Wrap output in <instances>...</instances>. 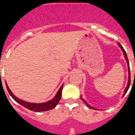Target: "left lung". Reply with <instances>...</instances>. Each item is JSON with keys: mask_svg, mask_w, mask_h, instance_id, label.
<instances>
[{"mask_svg": "<svg viewBox=\"0 0 135 135\" xmlns=\"http://www.w3.org/2000/svg\"><path fill=\"white\" fill-rule=\"evenodd\" d=\"M118 46H120V48H121L122 51V52H123V53H124V57H125V59H126V62H127V64H128V84H127V86H126V89H125V90H124V95H123V97H124V95H125V94L126 93V92L128 91V89H129V87H130V85H131V71H130L129 61H128V57H127V55H126V51H125V50L124 49V48H123V47H122V45H120V44L119 43V42H118ZM81 99L82 100V101H83V102H84V103H85V104L86 105L88 106V107H89V108H90V109H95V108H93V107H92V106L89 105L88 104V103H87L86 102V101H84V99H82V98H81Z\"/></svg>", "mask_w": 135, "mask_h": 135, "instance_id": "left-lung-1", "label": "left lung"}]
</instances>
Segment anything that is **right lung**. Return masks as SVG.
Listing matches in <instances>:
<instances>
[{
	"mask_svg": "<svg viewBox=\"0 0 135 135\" xmlns=\"http://www.w3.org/2000/svg\"><path fill=\"white\" fill-rule=\"evenodd\" d=\"M63 86H64V84H62L61 88L59 89L58 92H57V94H56L55 97L53 99L51 100V101L42 103H29V102H26V101L20 99H18L17 97H16L12 93V92L11 91L9 88L8 87V86H7V84H6L7 90H8V92H9V93L10 94L11 96L12 97V98L16 102L20 103V105H21L25 107V108H27V109H30V110L34 111V112H44V111H47L53 109V108L57 105V103H59V101H60L61 97V91L62 89H63Z\"/></svg>",
	"mask_w": 135,
	"mask_h": 135,
	"instance_id": "1",
	"label": "right lung"
}]
</instances>
